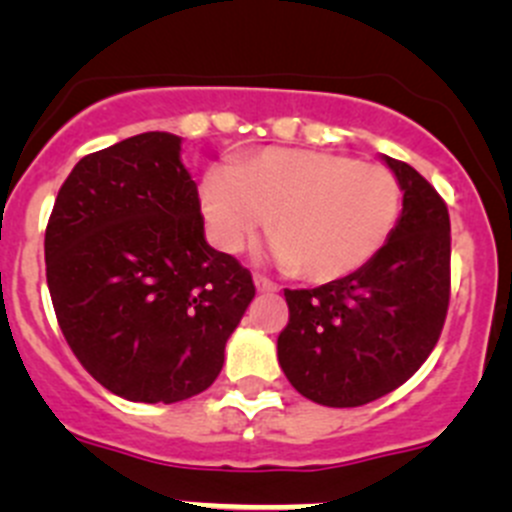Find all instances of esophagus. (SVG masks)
<instances>
[{"mask_svg":"<svg viewBox=\"0 0 512 512\" xmlns=\"http://www.w3.org/2000/svg\"><path fill=\"white\" fill-rule=\"evenodd\" d=\"M252 282H255L257 292H277V285L270 280V277L255 275V277H252Z\"/></svg>","mask_w":512,"mask_h":512,"instance_id":"34e87169","label":"esophagus"}]
</instances>
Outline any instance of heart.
<instances>
[{"instance_id": "b5f03b06", "label": "heart", "mask_w": 512, "mask_h": 512, "mask_svg": "<svg viewBox=\"0 0 512 512\" xmlns=\"http://www.w3.org/2000/svg\"><path fill=\"white\" fill-rule=\"evenodd\" d=\"M210 237L240 252L270 223V250L309 282L361 270L399 223L401 185L379 163L299 148H265L237 165H215L200 185Z\"/></svg>"}]
</instances>
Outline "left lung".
<instances>
[{
	"label": "left lung",
	"mask_w": 512,
	"mask_h": 512,
	"mask_svg": "<svg viewBox=\"0 0 512 512\" xmlns=\"http://www.w3.org/2000/svg\"><path fill=\"white\" fill-rule=\"evenodd\" d=\"M404 208L379 255L342 280L285 289L277 359L289 384L334 409L364 406L416 374L441 337L451 297V220L409 163L384 156Z\"/></svg>",
	"instance_id": "8db88e82"
}]
</instances>
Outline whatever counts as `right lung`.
<instances>
[{"instance_id":"obj_1","label":"right lung","mask_w":512,"mask_h":512,"mask_svg":"<svg viewBox=\"0 0 512 512\" xmlns=\"http://www.w3.org/2000/svg\"><path fill=\"white\" fill-rule=\"evenodd\" d=\"M46 282L71 352L128 401L208 389L255 297L250 270L205 240L180 138L148 131L84 156L56 195Z\"/></svg>"}]
</instances>
